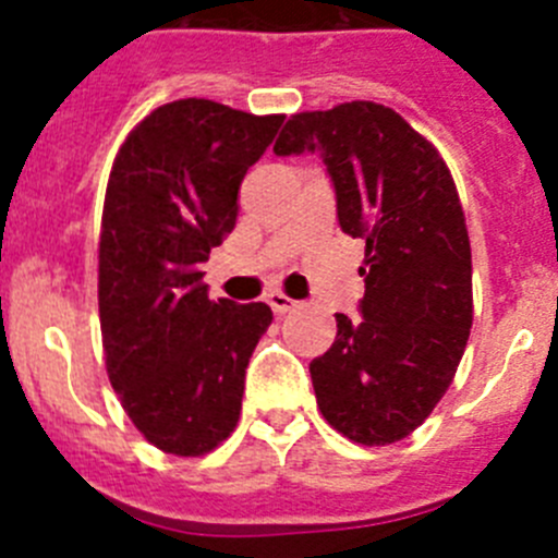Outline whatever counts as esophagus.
<instances>
[{
	"mask_svg": "<svg viewBox=\"0 0 558 558\" xmlns=\"http://www.w3.org/2000/svg\"><path fill=\"white\" fill-rule=\"evenodd\" d=\"M265 302L270 304V310H274V313H290V310L295 307V302L293 299H290V295H284L282 290H270L268 295H265Z\"/></svg>",
	"mask_w": 558,
	"mask_h": 558,
	"instance_id": "34e87169",
	"label": "esophagus"
}]
</instances>
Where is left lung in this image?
<instances>
[{"label":"left lung","instance_id":"8db88e82","mask_svg":"<svg viewBox=\"0 0 558 558\" xmlns=\"http://www.w3.org/2000/svg\"><path fill=\"white\" fill-rule=\"evenodd\" d=\"M274 153H315L340 229L366 240L363 318L335 315V343L310 363L318 408L357 445H393L430 416L470 340V234L450 170L397 111L366 100L295 113Z\"/></svg>","mask_w":558,"mask_h":558}]
</instances>
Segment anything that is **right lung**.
<instances>
[{"label":"right lung","instance_id":"add662e5","mask_svg":"<svg viewBox=\"0 0 558 558\" xmlns=\"http://www.w3.org/2000/svg\"><path fill=\"white\" fill-rule=\"evenodd\" d=\"M282 113L175 100L133 128L111 167L100 231V329L136 430L204 456L234 430L268 304L211 302L201 265L236 223V192Z\"/></svg>","mask_w":558,"mask_h":558}]
</instances>
